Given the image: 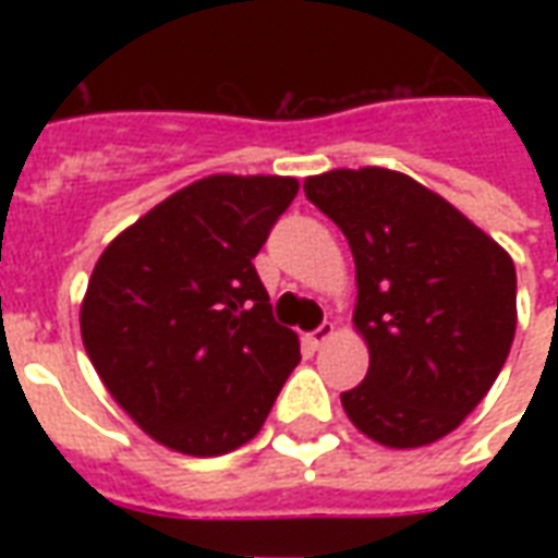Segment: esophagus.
I'll use <instances>...</instances> for the list:
<instances>
[{"label":"esophagus","mask_w":558,"mask_h":558,"mask_svg":"<svg viewBox=\"0 0 558 558\" xmlns=\"http://www.w3.org/2000/svg\"><path fill=\"white\" fill-rule=\"evenodd\" d=\"M335 338V323H323V326L316 328V331H311L307 335V343L314 347V350H319L323 343H328V340Z\"/></svg>","instance_id":"1"}]
</instances>
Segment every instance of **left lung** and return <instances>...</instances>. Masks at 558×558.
Instances as JSON below:
<instances>
[{
  "label": "left lung",
  "mask_w": 558,
  "mask_h": 558,
  "mask_svg": "<svg viewBox=\"0 0 558 558\" xmlns=\"http://www.w3.org/2000/svg\"><path fill=\"white\" fill-rule=\"evenodd\" d=\"M304 194L355 259L352 323L371 367L340 395L343 412L386 448L442 439L484 400L514 343V259L407 172L331 170L304 179Z\"/></svg>",
  "instance_id": "1"
}]
</instances>
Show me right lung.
<instances>
[{"mask_svg": "<svg viewBox=\"0 0 558 558\" xmlns=\"http://www.w3.org/2000/svg\"><path fill=\"white\" fill-rule=\"evenodd\" d=\"M295 194L290 175H206L148 208L92 268L83 347L116 403L170 451L251 442L302 362L254 268Z\"/></svg>", "mask_w": 558, "mask_h": 558, "instance_id": "add662e5", "label": "right lung"}]
</instances>
